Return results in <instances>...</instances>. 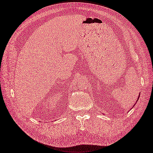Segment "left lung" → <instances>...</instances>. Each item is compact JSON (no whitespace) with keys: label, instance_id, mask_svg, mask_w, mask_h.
Wrapping results in <instances>:
<instances>
[{"label":"left lung","instance_id":"1","mask_svg":"<svg viewBox=\"0 0 153 153\" xmlns=\"http://www.w3.org/2000/svg\"><path fill=\"white\" fill-rule=\"evenodd\" d=\"M139 96H140V95L139 96H138V98H139ZM137 101H138V100H137ZM135 105V104H134ZM133 107H134V106H133Z\"/></svg>","mask_w":153,"mask_h":153}]
</instances>
